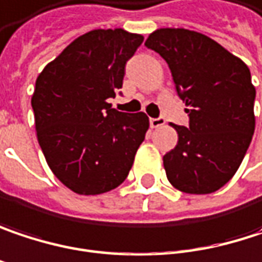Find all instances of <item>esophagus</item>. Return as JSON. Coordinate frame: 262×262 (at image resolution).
<instances>
[{"label":"esophagus","mask_w":262,"mask_h":262,"mask_svg":"<svg viewBox=\"0 0 262 262\" xmlns=\"http://www.w3.org/2000/svg\"><path fill=\"white\" fill-rule=\"evenodd\" d=\"M166 123V120L163 117H157V118H150V126L153 129H157V127H162L163 124Z\"/></svg>","instance_id":"34e87169"}]
</instances>
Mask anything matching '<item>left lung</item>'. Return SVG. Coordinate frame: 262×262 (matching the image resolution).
Listing matches in <instances>:
<instances>
[{
	"label": "left lung",
	"mask_w": 262,
	"mask_h": 262,
	"mask_svg": "<svg viewBox=\"0 0 262 262\" xmlns=\"http://www.w3.org/2000/svg\"><path fill=\"white\" fill-rule=\"evenodd\" d=\"M145 46L166 61L189 126L163 156L169 183L184 193L219 190L237 172L255 130V86L249 67L210 37L184 28H162Z\"/></svg>",
	"instance_id": "left-lung-1"
}]
</instances>
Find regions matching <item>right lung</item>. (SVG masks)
Wrapping results in <instances>:
<instances>
[{"label": "right lung", "mask_w": 262, "mask_h": 262, "mask_svg": "<svg viewBox=\"0 0 262 262\" xmlns=\"http://www.w3.org/2000/svg\"><path fill=\"white\" fill-rule=\"evenodd\" d=\"M142 41L121 28L90 31L37 78L31 106L38 144L55 177L79 195L118 187L145 139L144 112H120L107 103Z\"/></svg>", "instance_id": "right-lung-1"}]
</instances>
